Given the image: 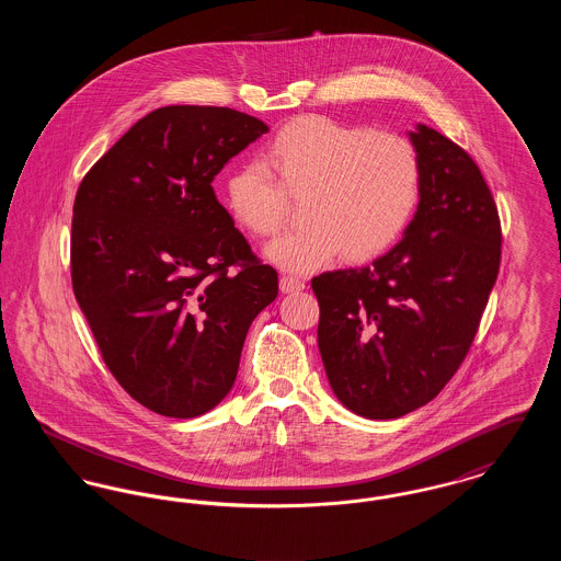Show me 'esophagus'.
Segmentation results:
<instances>
[{"mask_svg": "<svg viewBox=\"0 0 561 561\" xmlns=\"http://www.w3.org/2000/svg\"><path fill=\"white\" fill-rule=\"evenodd\" d=\"M279 290L284 294L300 293V290H305V282L298 279V277H293V275H284L279 279Z\"/></svg>", "mask_w": 561, "mask_h": 561, "instance_id": "obj_1", "label": "esophagus"}]
</instances>
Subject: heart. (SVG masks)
<instances>
[{"instance_id": "1", "label": "heart", "mask_w": 561, "mask_h": 561, "mask_svg": "<svg viewBox=\"0 0 561 561\" xmlns=\"http://www.w3.org/2000/svg\"><path fill=\"white\" fill-rule=\"evenodd\" d=\"M263 164L229 172L227 208L245 231L268 238L286 220L288 197L307 195L311 225L265 248L268 263L290 273L318 271L343 252L373 259L400 238L419 202L421 165L400 134L305 115L268 140Z\"/></svg>"}]
</instances>
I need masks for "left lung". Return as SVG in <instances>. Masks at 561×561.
<instances>
[{"instance_id":"8db88e82","label":"left lung","mask_w":561,"mask_h":561,"mask_svg":"<svg viewBox=\"0 0 561 561\" xmlns=\"http://www.w3.org/2000/svg\"><path fill=\"white\" fill-rule=\"evenodd\" d=\"M419 206L400 243L370 267L313 277L318 345L351 412L389 421L425 405L471 347L501 265V220L478 163L416 124Z\"/></svg>"}]
</instances>
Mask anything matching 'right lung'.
I'll return each instance as SVG.
<instances>
[{"label":"right lung","instance_id":"obj_1","mask_svg":"<svg viewBox=\"0 0 561 561\" xmlns=\"http://www.w3.org/2000/svg\"><path fill=\"white\" fill-rule=\"evenodd\" d=\"M267 130L236 108H156L78 188V305L111 374L161 416L193 419L225 400L250 323L277 296V271L256 261L213 188Z\"/></svg>","mask_w":561,"mask_h":561}]
</instances>
